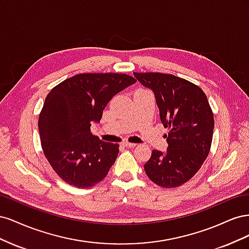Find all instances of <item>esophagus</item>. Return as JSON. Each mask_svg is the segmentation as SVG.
<instances>
[{
  "mask_svg": "<svg viewBox=\"0 0 249 249\" xmlns=\"http://www.w3.org/2000/svg\"><path fill=\"white\" fill-rule=\"evenodd\" d=\"M123 145L125 146V147H135L137 144H136V143H132V142H129V141H124V142H123Z\"/></svg>",
  "mask_w": 249,
  "mask_h": 249,
  "instance_id": "obj_1",
  "label": "esophagus"
}]
</instances>
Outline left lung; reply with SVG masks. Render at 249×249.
<instances>
[{"instance_id":"1","label":"left lung","mask_w":249,"mask_h":249,"mask_svg":"<svg viewBox=\"0 0 249 249\" xmlns=\"http://www.w3.org/2000/svg\"><path fill=\"white\" fill-rule=\"evenodd\" d=\"M150 88L160 110L161 123L168 127V148L154 149L144 164L146 176L163 188H176L194 177L210 153L214 114L207 95L192 82L170 73L134 72Z\"/></svg>"}]
</instances>
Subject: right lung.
<instances>
[{
  "instance_id": "add662e5",
  "label": "right lung",
  "mask_w": 249,
  "mask_h": 249,
  "mask_svg": "<svg viewBox=\"0 0 249 249\" xmlns=\"http://www.w3.org/2000/svg\"><path fill=\"white\" fill-rule=\"evenodd\" d=\"M135 82L125 73H79L49 92L38 118L41 147L65 183L90 188L106 178L119 145L100 140L90 126L112 97Z\"/></svg>"
}]
</instances>
